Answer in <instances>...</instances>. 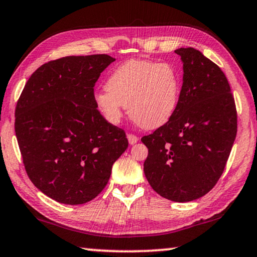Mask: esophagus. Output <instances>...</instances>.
Listing matches in <instances>:
<instances>
[{"mask_svg": "<svg viewBox=\"0 0 257 257\" xmlns=\"http://www.w3.org/2000/svg\"><path fill=\"white\" fill-rule=\"evenodd\" d=\"M127 140H128V143L131 144V145H135V144L138 143V141H139V138H138L135 135H128L127 136Z\"/></svg>", "mask_w": 257, "mask_h": 257, "instance_id": "34e87169", "label": "esophagus"}]
</instances>
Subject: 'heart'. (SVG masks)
<instances>
[{
  "label": "heart",
  "instance_id": "b5f03b06",
  "mask_svg": "<svg viewBox=\"0 0 257 257\" xmlns=\"http://www.w3.org/2000/svg\"><path fill=\"white\" fill-rule=\"evenodd\" d=\"M182 77L168 62L130 60L118 66L106 81V89L95 92L97 109L111 124H118L125 106L141 128L154 130L176 112Z\"/></svg>",
  "mask_w": 257,
  "mask_h": 257
}]
</instances>
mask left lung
Here are the masks:
<instances>
[{
  "instance_id": "obj_1",
  "label": "left lung",
  "mask_w": 257,
  "mask_h": 257,
  "mask_svg": "<svg viewBox=\"0 0 257 257\" xmlns=\"http://www.w3.org/2000/svg\"><path fill=\"white\" fill-rule=\"evenodd\" d=\"M175 53L183 62L176 112L141 138L148 148L144 173L153 190L173 202L206 195L224 173L236 137L237 114L225 74L192 47Z\"/></svg>"
}]
</instances>
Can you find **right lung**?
Segmentation results:
<instances>
[{"label": "right lung", "mask_w": 257, "mask_h": 257, "mask_svg": "<svg viewBox=\"0 0 257 257\" xmlns=\"http://www.w3.org/2000/svg\"><path fill=\"white\" fill-rule=\"evenodd\" d=\"M116 59L107 54L48 61L30 76L15 111V132L30 180L50 198L77 205L105 188L128 146L104 118L94 87Z\"/></svg>", "instance_id": "add662e5"}]
</instances>
